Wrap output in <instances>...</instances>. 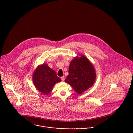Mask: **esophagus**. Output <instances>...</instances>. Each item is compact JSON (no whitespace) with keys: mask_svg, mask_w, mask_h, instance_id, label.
Segmentation results:
<instances>
[{"mask_svg":"<svg viewBox=\"0 0 133 133\" xmlns=\"http://www.w3.org/2000/svg\"><path fill=\"white\" fill-rule=\"evenodd\" d=\"M61 80H62V81H64V79H65V77H64V76H62L61 77Z\"/></svg>","mask_w":133,"mask_h":133,"instance_id":"esophagus-1","label":"esophagus"}]
</instances>
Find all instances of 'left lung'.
<instances>
[{
	"instance_id": "1",
	"label": "left lung",
	"mask_w": 133,
	"mask_h": 133,
	"mask_svg": "<svg viewBox=\"0 0 133 133\" xmlns=\"http://www.w3.org/2000/svg\"><path fill=\"white\" fill-rule=\"evenodd\" d=\"M74 57L70 62L69 75L65 82L69 84L78 95L92 87L96 78L94 66L84 55Z\"/></svg>"
}]
</instances>
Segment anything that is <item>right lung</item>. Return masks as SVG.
Segmentation results:
<instances>
[{
    "mask_svg": "<svg viewBox=\"0 0 133 133\" xmlns=\"http://www.w3.org/2000/svg\"><path fill=\"white\" fill-rule=\"evenodd\" d=\"M32 78L36 89L45 95H49L54 85L61 81L57 77L56 72L46 63L38 65L33 72Z\"/></svg>",
    "mask_w": 133,
    "mask_h": 133,
    "instance_id": "obj_1",
    "label": "right lung"
}]
</instances>
